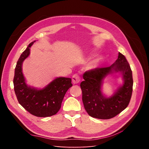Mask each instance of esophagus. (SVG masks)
<instances>
[{"label": "esophagus", "instance_id": "34e87169", "mask_svg": "<svg viewBox=\"0 0 149 149\" xmlns=\"http://www.w3.org/2000/svg\"><path fill=\"white\" fill-rule=\"evenodd\" d=\"M81 78L78 74H74L72 77V82L73 84H77L80 82Z\"/></svg>", "mask_w": 149, "mask_h": 149}]
</instances>
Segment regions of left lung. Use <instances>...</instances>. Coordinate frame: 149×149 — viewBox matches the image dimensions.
Returning a JSON list of instances; mask_svg holds the SVG:
<instances>
[{
    "mask_svg": "<svg viewBox=\"0 0 149 149\" xmlns=\"http://www.w3.org/2000/svg\"><path fill=\"white\" fill-rule=\"evenodd\" d=\"M120 72L123 76L124 84L111 98H106L100 90L102 81L108 74ZM84 81L81 83L82 100L85 110L94 118L109 119L116 116L129 105L133 87L132 70L123 54L111 66L96 68L86 71Z\"/></svg>",
    "mask_w": 149,
    "mask_h": 149,
    "instance_id": "left-lung-1",
    "label": "left lung"
}]
</instances>
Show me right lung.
Listing matches in <instances>:
<instances>
[{
  "label": "right lung",
  "mask_w": 149,
  "mask_h": 149,
  "mask_svg": "<svg viewBox=\"0 0 149 149\" xmlns=\"http://www.w3.org/2000/svg\"><path fill=\"white\" fill-rule=\"evenodd\" d=\"M30 43L17 63L13 78L14 91L20 104L31 114L37 117H49L60 109L66 91L73 84L69 78H57L42 89L28 86L22 73V63L30 55Z\"/></svg>",
  "instance_id": "add662e5"
}]
</instances>
